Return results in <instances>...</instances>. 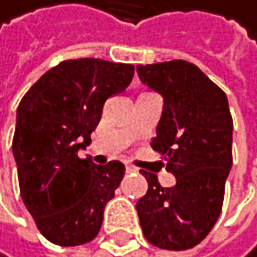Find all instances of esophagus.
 Listing matches in <instances>:
<instances>
[{
  "label": "esophagus",
  "instance_id": "34e87169",
  "mask_svg": "<svg viewBox=\"0 0 257 257\" xmlns=\"http://www.w3.org/2000/svg\"><path fill=\"white\" fill-rule=\"evenodd\" d=\"M138 168L136 167H131V165H126V173H136Z\"/></svg>",
  "mask_w": 257,
  "mask_h": 257
}]
</instances>
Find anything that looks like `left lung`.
Listing matches in <instances>:
<instances>
[{
    "label": "left lung",
    "mask_w": 257,
    "mask_h": 257,
    "mask_svg": "<svg viewBox=\"0 0 257 257\" xmlns=\"http://www.w3.org/2000/svg\"><path fill=\"white\" fill-rule=\"evenodd\" d=\"M139 79L164 97L157 136L151 142L164 155L176 183H149L136 204L146 240L162 249L183 251L199 244L220 215L225 181L231 168V131L225 92L193 63L173 60L138 66Z\"/></svg>",
    "instance_id": "left-lung-1"
}]
</instances>
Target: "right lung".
I'll use <instances>...</instances> for the list:
<instances>
[{
    "mask_svg": "<svg viewBox=\"0 0 257 257\" xmlns=\"http://www.w3.org/2000/svg\"><path fill=\"white\" fill-rule=\"evenodd\" d=\"M133 76V64L68 60L45 72L17 106L13 154L21 197L51 243H89L102 227L124 165H95L77 152L90 144L106 98L123 92Z\"/></svg>",
    "mask_w": 257,
    "mask_h": 257,
    "instance_id": "add662e5",
    "label": "right lung"
}]
</instances>
